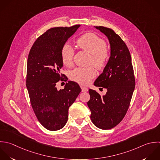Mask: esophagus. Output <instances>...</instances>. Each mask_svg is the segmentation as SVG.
I'll return each instance as SVG.
<instances>
[{"label": "esophagus", "instance_id": "1", "mask_svg": "<svg viewBox=\"0 0 160 160\" xmlns=\"http://www.w3.org/2000/svg\"><path fill=\"white\" fill-rule=\"evenodd\" d=\"M81 88H82V91L83 92H87V91L88 90V88L85 87H83V86H81Z\"/></svg>", "mask_w": 160, "mask_h": 160}]
</instances>
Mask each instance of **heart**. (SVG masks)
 Instances as JSON below:
<instances>
[{"instance_id": "b5f03b06", "label": "heart", "mask_w": 160, "mask_h": 160, "mask_svg": "<svg viewBox=\"0 0 160 160\" xmlns=\"http://www.w3.org/2000/svg\"><path fill=\"white\" fill-rule=\"evenodd\" d=\"M78 47L82 50L90 54V63L97 68H103L110 57V51L106 46L105 41L93 33H87L77 40ZM75 51L72 47L65 44L62 48L61 59L67 67H71L73 62ZM96 71L93 67L87 68L78 67L70 73V78L82 85L88 84L96 76Z\"/></svg>"}]
</instances>
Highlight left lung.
Segmentation results:
<instances>
[{
    "mask_svg": "<svg viewBox=\"0 0 160 160\" xmlns=\"http://www.w3.org/2000/svg\"><path fill=\"white\" fill-rule=\"evenodd\" d=\"M107 37L110 44V57L103 73L94 85L107 89L101 96L90 89L87 105L93 123L102 130L117 126L125 117L130 107L135 86V78L130 51L121 37L110 28L95 27Z\"/></svg>",
    "mask_w": 160,
    "mask_h": 160,
    "instance_id": "8db88e82",
    "label": "left lung"
}]
</instances>
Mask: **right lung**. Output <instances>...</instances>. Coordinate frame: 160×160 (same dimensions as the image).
Returning a JSON list of instances; mask_svg holds the SVG:
<instances>
[{
    "instance_id": "add662e5",
    "label": "right lung",
    "mask_w": 160,
    "mask_h": 160,
    "mask_svg": "<svg viewBox=\"0 0 160 160\" xmlns=\"http://www.w3.org/2000/svg\"><path fill=\"white\" fill-rule=\"evenodd\" d=\"M80 25L53 27L35 41L27 59L26 86L33 110L41 125L50 131L62 128L68 120V108L81 92L76 82L69 81L57 90L59 81L68 78L60 73L62 48Z\"/></svg>"
}]
</instances>
